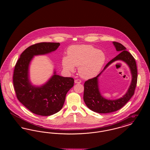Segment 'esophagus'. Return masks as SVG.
I'll list each match as a JSON object with an SVG mask.
<instances>
[{
  "instance_id": "34e87169",
  "label": "esophagus",
  "mask_w": 150,
  "mask_h": 150,
  "mask_svg": "<svg viewBox=\"0 0 150 150\" xmlns=\"http://www.w3.org/2000/svg\"><path fill=\"white\" fill-rule=\"evenodd\" d=\"M81 81L79 79L75 80V83H76V84H80V83H81Z\"/></svg>"
}]
</instances>
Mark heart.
I'll use <instances>...</instances> for the list:
<instances>
[{"label":"heart","instance_id":"b5f03b06","mask_svg":"<svg viewBox=\"0 0 150 150\" xmlns=\"http://www.w3.org/2000/svg\"><path fill=\"white\" fill-rule=\"evenodd\" d=\"M67 55L62 60L64 68L72 72L75 66H79V75L85 79L92 78L97 75L106 61L104 52L91 45H72L67 50Z\"/></svg>","mask_w":150,"mask_h":150}]
</instances>
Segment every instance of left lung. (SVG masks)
<instances>
[{
    "mask_svg": "<svg viewBox=\"0 0 150 150\" xmlns=\"http://www.w3.org/2000/svg\"><path fill=\"white\" fill-rule=\"evenodd\" d=\"M113 44L116 50L120 53L107 63L103 71L113 62L121 60L127 63L129 66L132 75V80L127 93L121 99L116 100H106L102 97L100 94L98 78L102 71L96 77L86 81L84 85L83 99L84 102L90 110L100 114L110 113L121 108L134 95L137 83V68L134 58L128 51L126 50V48L121 43L114 42Z\"/></svg>",
    "mask_w": 150,
    "mask_h": 150,
    "instance_id": "left-lung-1",
    "label": "left lung"
}]
</instances>
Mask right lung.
<instances>
[{"mask_svg": "<svg viewBox=\"0 0 150 150\" xmlns=\"http://www.w3.org/2000/svg\"><path fill=\"white\" fill-rule=\"evenodd\" d=\"M59 43H36L22 53L14 67L13 83L16 97L31 112L50 116L59 111L64 104L66 95L74 86L72 78L55 74L43 86H31L28 77L29 65L34 56L44 54L56 50Z\"/></svg>", "mask_w": 150, "mask_h": 150, "instance_id": "obj_1", "label": "right lung"}]
</instances>
